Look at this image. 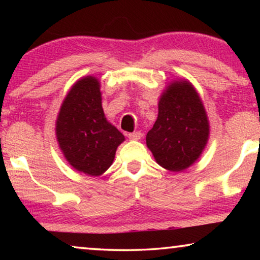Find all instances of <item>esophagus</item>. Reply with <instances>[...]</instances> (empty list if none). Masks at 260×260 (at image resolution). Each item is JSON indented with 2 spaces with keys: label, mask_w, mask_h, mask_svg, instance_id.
Returning <instances> with one entry per match:
<instances>
[{
  "label": "esophagus",
  "mask_w": 260,
  "mask_h": 260,
  "mask_svg": "<svg viewBox=\"0 0 260 260\" xmlns=\"http://www.w3.org/2000/svg\"><path fill=\"white\" fill-rule=\"evenodd\" d=\"M142 136H143V135H142L141 131H136V133H130L129 135H127V137H129L130 140H133V141L141 140Z\"/></svg>",
  "instance_id": "34e87169"
}]
</instances>
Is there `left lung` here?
<instances>
[{
	"mask_svg": "<svg viewBox=\"0 0 260 260\" xmlns=\"http://www.w3.org/2000/svg\"><path fill=\"white\" fill-rule=\"evenodd\" d=\"M209 125L200 97L188 81H175L162 94L158 117L147 134L156 162L182 172L199 158L208 140Z\"/></svg>",
	"mask_w": 260,
	"mask_h": 260,
	"instance_id": "left-lung-1",
	"label": "left lung"
}]
</instances>
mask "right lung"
Masks as SVG:
<instances>
[{
	"label": "right lung",
	"instance_id": "add662e5",
	"mask_svg": "<svg viewBox=\"0 0 260 260\" xmlns=\"http://www.w3.org/2000/svg\"><path fill=\"white\" fill-rule=\"evenodd\" d=\"M56 137L70 165L98 176L112 165L124 136L104 116L98 80H78L63 101L56 119Z\"/></svg>",
	"mask_w": 260,
	"mask_h": 260
}]
</instances>
